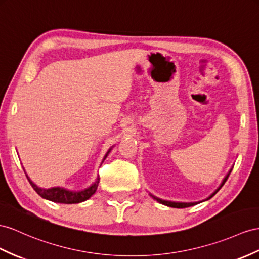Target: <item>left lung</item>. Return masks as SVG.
Returning a JSON list of instances; mask_svg holds the SVG:
<instances>
[{
  "mask_svg": "<svg viewBox=\"0 0 259 259\" xmlns=\"http://www.w3.org/2000/svg\"><path fill=\"white\" fill-rule=\"evenodd\" d=\"M231 171H232V168L230 169V171L228 173V175L224 177V180H223V182H222V184L220 185V187H219L213 194H212L208 199H210V198H212L213 197L219 190H220V188L223 186L224 185V183L227 182V180L229 178V176H230V174H231ZM153 197L154 199H156V200L158 201V202H161V203H163V204H165V205H168V207H173V208H187V207H191V205H195V204H197V202H174V201H166V200H162V199H158V198H156V197H154V196H152Z\"/></svg>",
  "mask_w": 259,
  "mask_h": 259,
  "instance_id": "1",
  "label": "left lung"
}]
</instances>
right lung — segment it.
<instances>
[{"mask_svg": "<svg viewBox=\"0 0 259 259\" xmlns=\"http://www.w3.org/2000/svg\"><path fill=\"white\" fill-rule=\"evenodd\" d=\"M110 150L111 149H109L107 154L105 155L104 160L107 157ZM26 177H27V180L30 183L31 187L34 188V190L39 196L45 198V199H48V200L55 201V202H60V203H78V202L88 200L89 198H91V196L95 194V191L98 187V183H99V177H97L96 182L93 184L91 187L86 188L84 190H81V191H70V190H66V189L60 188V187H54V188H49V189L39 188L29 180V177L27 175H26Z\"/></svg>", "mask_w": 259, "mask_h": 259, "instance_id": "add662e5", "label": "right lung"}]
</instances>
